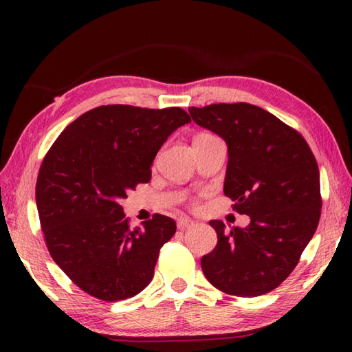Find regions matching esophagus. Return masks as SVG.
<instances>
[{"label":"esophagus","mask_w":352,"mask_h":352,"mask_svg":"<svg viewBox=\"0 0 352 352\" xmlns=\"http://www.w3.org/2000/svg\"><path fill=\"white\" fill-rule=\"evenodd\" d=\"M193 226H195V222H193V221L189 219V218H180V219H178V222H177L178 230H182V231L188 230V228H190V227H193Z\"/></svg>","instance_id":"34e87169"}]
</instances>
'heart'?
I'll return each instance as SVG.
<instances>
[{
  "label": "heart",
  "instance_id": "obj_1",
  "mask_svg": "<svg viewBox=\"0 0 352 352\" xmlns=\"http://www.w3.org/2000/svg\"><path fill=\"white\" fill-rule=\"evenodd\" d=\"M201 136H210V134H201ZM201 136H198V138H201Z\"/></svg>",
  "mask_w": 352,
  "mask_h": 352
}]
</instances>
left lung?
Here are the masks:
<instances>
[{"label": "left lung", "mask_w": 352, "mask_h": 352, "mask_svg": "<svg viewBox=\"0 0 352 352\" xmlns=\"http://www.w3.org/2000/svg\"><path fill=\"white\" fill-rule=\"evenodd\" d=\"M189 113L227 142L223 193L251 218L248 227L231 230L210 221L218 243L201 267L228 295H265L294 271L318 228L322 198L315 155L295 129L252 104H210Z\"/></svg>", "instance_id": "left-lung-1"}]
</instances>
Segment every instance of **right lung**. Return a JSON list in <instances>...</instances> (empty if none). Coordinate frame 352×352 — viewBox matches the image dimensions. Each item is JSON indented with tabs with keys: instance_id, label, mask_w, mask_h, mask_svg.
Segmentation results:
<instances>
[{
	"instance_id": "add662e5",
	"label": "right lung",
	"mask_w": 352,
	"mask_h": 352,
	"mask_svg": "<svg viewBox=\"0 0 352 352\" xmlns=\"http://www.w3.org/2000/svg\"><path fill=\"white\" fill-rule=\"evenodd\" d=\"M189 122L180 107L100 106L66 126L43 157L36 204L45 243L86 294L115 302L151 283L175 221L155 213L131 228L119 201L149 182L157 151Z\"/></svg>"
}]
</instances>
